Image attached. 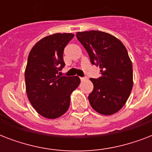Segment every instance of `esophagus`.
<instances>
[{
	"label": "esophagus",
	"instance_id": "34e87169",
	"mask_svg": "<svg viewBox=\"0 0 152 152\" xmlns=\"http://www.w3.org/2000/svg\"><path fill=\"white\" fill-rule=\"evenodd\" d=\"M86 78L85 77H80V80L81 81H83V80H85Z\"/></svg>",
	"mask_w": 152,
	"mask_h": 152
}]
</instances>
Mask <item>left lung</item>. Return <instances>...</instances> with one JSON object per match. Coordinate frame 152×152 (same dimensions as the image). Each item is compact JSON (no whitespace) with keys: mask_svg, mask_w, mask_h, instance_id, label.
Wrapping results in <instances>:
<instances>
[{"mask_svg":"<svg viewBox=\"0 0 152 152\" xmlns=\"http://www.w3.org/2000/svg\"><path fill=\"white\" fill-rule=\"evenodd\" d=\"M76 38L88 52L92 64L99 66L101 76L91 78L94 89L88 96L95 111L111 115L120 110L129 97L132 84V64L122 42L99 31L77 32Z\"/></svg>","mask_w":152,"mask_h":152,"instance_id":"obj_1","label":"left lung"}]
</instances>
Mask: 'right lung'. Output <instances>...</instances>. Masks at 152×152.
<instances>
[{"label": "right lung", "instance_id": "obj_1", "mask_svg": "<svg viewBox=\"0 0 152 152\" xmlns=\"http://www.w3.org/2000/svg\"><path fill=\"white\" fill-rule=\"evenodd\" d=\"M74 37L57 33L37 42L28 55L25 83L30 102L40 115L54 119L63 115L70 105V95L78 88V76H60L64 67V49Z\"/></svg>", "mask_w": 152, "mask_h": 152}]
</instances>
